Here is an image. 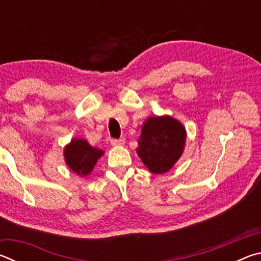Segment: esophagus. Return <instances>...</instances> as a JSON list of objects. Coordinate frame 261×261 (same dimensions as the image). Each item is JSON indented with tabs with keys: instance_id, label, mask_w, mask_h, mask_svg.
<instances>
[{
	"instance_id": "1",
	"label": "esophagus",
	"mask_w": 261,
	"mask_h": 261,
	"mask_svg": "<svg viewBox=\"0 0 261 261\" xmlns=\"http://www.w3.org/2000/svg\"><path fill=\"white\" fill-rule=\"evenodd\" d=\"M110 143H112L113 146H123L125 143V139L124 138H120V139H112L110 140Z\"/></svg>"
}]
</instances>
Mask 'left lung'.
<instances>
[{"label": "left lung", "mask_w": 261, "mask_h": 261, "mask_svg": "<svg viewBox=\"0 0 261 261\" xmlns=\"http://www.w3.org/2000/svg\"><path fill=\"white\" fill-rule=\"evenodd\" d=\"M185 139L184 126L175 118L149 117L141 129L137 153L151 173L165 174L182 155Z\"/></svg>", "instance_id": "8db88e82"}]
</instances>
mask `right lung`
<instances>
[{"mask_svg": "<svg viewBox=\"0 0 261 261\" xmlns=\"http://www.w3.org/2000/svg\"><path fill=\"white\" fill-rule=\"evenodd\" d=\"M103 151L92 147L86 140L73 139L64 149L65 162L74 173L86 176L93 170L98 159Z\"/></svg>", "mask_w": 261, "mask_h": 261, "instance_id": "obj_1", "label": "right lung"}]
</instances>
